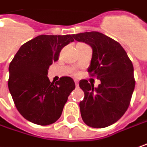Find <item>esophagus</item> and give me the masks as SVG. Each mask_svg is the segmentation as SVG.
Instances as JSON below:
<instances>
[{
  "instance_id": "esophagus-1",
  "label": "esophagus",
  "mask_w": 147,
  "mask_h": 147,
  "mask_svg": "<svg viewBox=\"0 0 147 147\" xmlns=\"http://www.w3.org/2000/svg\"><path fill=\"white\" fill-rule=\"evenodd\" d=\"M74 82H75L76 87H78V80H77V79H74Z\"/></svg>"
}]
</instances>
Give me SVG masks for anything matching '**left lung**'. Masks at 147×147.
I'll return each mask as SVG.
<instances>
[{"mask_svg":"<svg viewBox=\"0 0 147 147\" xmlns=\"http://www.w3.org/2000/svg\"><path fill=\"white\" fill-rule=\"evenodd\" d=\"M73 37L91 47L88 72L101 82L98 87L85 79L79 82L85 94L79 103L82 121L92 128L108 127L129 108L135 86L133 64L121 44L100 32L79 33Z\"/></svg>","mask_w":147,"mask_h":147,"instance_id":"left-lung-1","label":"left lung"}]
</instances>
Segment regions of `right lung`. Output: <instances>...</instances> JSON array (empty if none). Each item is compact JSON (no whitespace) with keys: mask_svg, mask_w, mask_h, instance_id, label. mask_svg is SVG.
<instances>
[{"mask_svg":"<svg viewBox=\"0 0 147 147\" xmlns=\"http://www.w3.org/2000/svg\"><path fill=\"white\" fill-rule=\"evenodd\" d=\"M74 41L73 34H41L22 45L10 62L9 90L18 111L27 121L48 125L61 116L75 83L70 77L51 82L48 68L58 61L62 48Z\"/></svg>","mask_w":147,"mask_h":147,"instance_id":"1","label":"right lung"}]
</instances>
